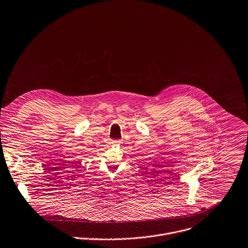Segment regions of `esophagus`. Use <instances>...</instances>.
<instances>
[{
	"label": "esophagus",
	"mask_w": 248,
	"mask_h": 248,
	"mask_svg": "<svg viewBox=\"0 0 248 248\" xmlns=\"http://www.w3.org/2000/svg\"><path fill=\"white\" fill-rule=\"evenodd\" d=\"M110 143H111V144H120V143H121V141H120V140H111V141H110Z\"/></svg>",
	"instance_id": "1"
}]
</instances>
